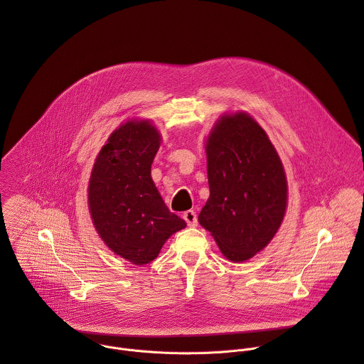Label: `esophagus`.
Wrapping results in <instances>:
<instances>
[{
    "label": "esophagus",
    "mask_w": 364,
    "mask_h": 364,
    "mask_svg": "<svg viewBox=\"0 0 364 364\" xmlns=\"http://www.w3.org/2000/svg\"><path fill=\"white\" fill-rule=\"evenodd\" d=\"M183 219L187 222L188 226H196L197 225V215L194 210H187L183 213Z\"/></svg>",
    "instance_id": "1"
}]
</instances>
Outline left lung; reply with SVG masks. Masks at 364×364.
Here are the masks:
<instances>
[{
	"label": "left lung",
	"instance_id": "obj_1",
	"mask_svg": "<svg viewBox=\"0 0 364 364\" xmlns=\"http://www.w3.org/2000/svg\"><path fill=\"white\" fill-rule=\"evenodd\" d=\"M210 196L198 215L232 262L261 252L287 210L288 184L267 132L246 112L226 114L205 141Z\"/></svg>",
	"mask_w": 364,
	"mask_h": 364
}]
</instances>
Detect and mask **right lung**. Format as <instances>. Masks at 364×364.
Returning <instances> with one entry per match:
<instances>
[{
  "mask_svg": "<svg viewBox=\"0 0 364 364\" xmlns=\"http://www.w3.org/2000/svg\"><path fill=\"white\" fill-rule=\"evenodd\" d=\"M161 135L149 121H127L115 129L93 164L87 203L105 245L134 265L159 256L166 240L187 225L166 205L151 178Z\"/></svg>",
  "mask_w": 364,
  "mask_h": 364,
  "instance_id": "right-lung-1",
  "label": "right lung"
}]
</instances>
